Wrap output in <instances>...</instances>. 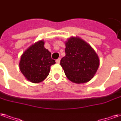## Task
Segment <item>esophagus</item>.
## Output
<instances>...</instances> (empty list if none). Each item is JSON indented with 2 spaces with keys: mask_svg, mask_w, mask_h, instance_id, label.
<instances>
[{
  "mask_svg": "<svg viewBox=\"0 0 121 121\" xmlns=\"http://www.w3.org/2000/svg\"><path fill=\"white\" fill-rule=\"evenodd\" d=\"M60 62V59H58L56 60V62H57V63H58V64H59Z\"/></svg>",
  "mask_w": 121,
  "mask_h": 121,
  "instance_id": "obj_1",
  "label": "esophagus"
}]
</instances>
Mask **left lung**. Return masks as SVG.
<instances>
[{
  "label": "left lung",
  "instance_id": "8db88e82",
  "mask_svg": "<svg viewBox=\"0 0 121 121\" xmlns=\"http://www.w3.org/2000/svg\"><path fill=\"white\" fill-rule=\"evenodd\" d=\"M65 45L66 55L60 60V65L67 78L77 84L90 81L99 66V59L95 52L79 37L69 38Z\"/></svg>",
  "mask_w": 121,
  "mask_h": 121
}]
</instances>
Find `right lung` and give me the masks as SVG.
<instances>
[{"mask_svg": "<svg viewBox=\"0 0 121 121\" xmlns=\"http://www.w3.org/2000/svg\"><path fill=\"white\" fill-rule=\"evenodd\" d=\"M55 64L52 54L44 48V42L40 40L28 48L21 57L20 70L28 81L39 83L49 75L50 66Z\"/></svg>", "mask_w": 121, "mask_h": 121, "instance_id": "add662e5", "label": "right lung"}]
</instances>
